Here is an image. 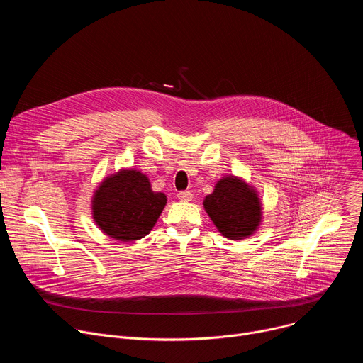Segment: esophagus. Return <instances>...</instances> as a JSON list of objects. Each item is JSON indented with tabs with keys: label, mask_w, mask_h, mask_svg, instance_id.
<instances>
[{
	"label": "esophagus",
	"mask_w": 363,
	"mask_h": 363,
	"mask_svg": "<svg viewBox=\"0 0 363 363\" xmlns=\"http://www.w3.org/2000/svg\"><path fill=\"white\" fill-rule=\"evenodd\" d=\"M178 199L179 201H191L192 199V192L191 191H181L178 192Z\"/></svg>",
	"instance_id": "34e87169"
}]
</instances>
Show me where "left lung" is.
<instances>
[{"instance_id": "8db88e82", "label": "left lung", "mask_w": 363, "mask_h": 363, "mask_svg": "<svg viewBox=\"0 0 363 363\" xmlns=\"http://www.w3.org/2000/svg\"><path fill=\"white\" fill-rule=\"evenodd\" d=\"M203 206L220 233L230 240L248 237L262 220L257 194L237 178L221 179L205 198Z\"/></svg>"}]
</instances>
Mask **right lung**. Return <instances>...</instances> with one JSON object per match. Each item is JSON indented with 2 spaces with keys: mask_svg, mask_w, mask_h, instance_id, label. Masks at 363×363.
Returning a JSON list of instances; mask_svg holds the SVG:
<instances>
[{
  "mask_svg": "<svg viewBox=\"0 0 363 363\" xmlns=\"http://www.w3.org/2000/svg\"><path fill=\"white\" fill-rule=\"evenodd\" d=\"M165 203V194L153 192L143 174L121 171L96 191L93 216L103 233L121 241H133L149 234Z\"/></svg>",
  "mask_w": 363,
  "mask_h": 363,
  "instance_id": "right-lung-1",
  "label": "right lung"
}]
</instances>
